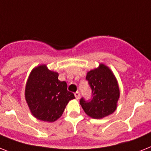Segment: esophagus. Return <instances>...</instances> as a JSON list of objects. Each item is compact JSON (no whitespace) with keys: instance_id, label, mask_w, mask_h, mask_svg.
I'll list each match as a JSON object with an SVG mask.
<instances>
[{"instance_id":"34e87169","label":"esophagus","mask_w":151,"mask_h":151,"mask_svg":"<svg viewBox=\"0 0 151 151\" xmlns=\"http://www.w3.org/2000/svg\"><path fill=\"white\" fill-rule=\"evenodd\" d=\"M75 95V97H76V99H79V97H80V93H78V92H76V93H74Z\"/></svg>"}]
</instances>
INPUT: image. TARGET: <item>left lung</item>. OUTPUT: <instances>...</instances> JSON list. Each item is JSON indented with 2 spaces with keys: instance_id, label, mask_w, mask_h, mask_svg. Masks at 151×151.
Instances as JSON below:
<instances>
[{
  "instance_id": "8db88e82",
  "label": "left lung",
  "mask_w": 151,
  "mask_h": 151,
  "mask_svg": "<svg viewBox=\"0 0 151 151\" xmlns=\"http://www.w3.org/2000/svg\"><path fill=\"white\" fill-rule=\"evenodd\" d=\"M86 78L92 89V99H80L85 113L93 119H102L112 114L117 107L119 89L110 68L100 64L98 68L88 72Z\"/></svg>"
}]
</instances>
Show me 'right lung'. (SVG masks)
Returning <instances> with one entry per match:
<instances>
[{"instance_id": "1", "label": "right lung", "mask_w": 151, "mask_h": 151, "mask_svg": "<svg viewBox=\"0 0 151 151\" xmlns=\"http://www.w3.org/2000/svg\"><path fill=\"white\" fill-rule=\"evenodd\" d=\"M58 73L45 65L32 69L25 86V99L32 115L38 119L54 122L62 116L65 106L75 99L66 83L58 80Z\"/></svg>"}]
</instances>
